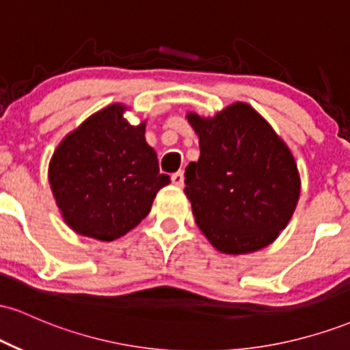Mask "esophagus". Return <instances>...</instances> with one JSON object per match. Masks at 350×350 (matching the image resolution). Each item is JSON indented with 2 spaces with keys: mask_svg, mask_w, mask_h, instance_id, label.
<instances>
[{
  "mask_svg": "<svg viewBox=\"0 0 350 350\" xmlns=\"http://www.w3.org/2000/svg\"><path fill=\"white\" fill-rule=\"evenodd\" d=\"M171 180H172V184H174V186L183 187L184 186V172L183 171L174 172V174L171 176Z\"/></svg>",
  "mask_w": 350,
  "mask_h": 350,
  "instance_id": "34e87169",
  "label": "esophagus"
}]
</instances>
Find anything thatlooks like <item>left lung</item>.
<instances>
[{
	"instance_id": "obj_1",
	"label": "left lung",
	"mask_w": 350,
	"mask_h": 350,
	"mask_svg": "<svg viewBox=\"0 0 350 350\" xmlns=\"http://www.w3.org/2000/svg\"><path fill=\"white\" fill-rule=\"evenodd\" d=\"M199 136L186 192L202 234L219 252L243 255L275 242L290 222L301 180L290 148L255 108L232 103L212 118L187 113Z\"/></svg>"
}]
</instances>
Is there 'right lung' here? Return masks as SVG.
I'll list each match as a JSON object with an SVG mask.
<instances>
[{
  "instance_id": "add662e5",
  "label": "right lung",
  "mask_w": 350,
  "mask_h": 350,
  "mask_svg": "<svg viewBox=\"0 0 350 350\" xmlns=\"http://www.w3.org/2000/svg\"><path fill=\"white\" fill-rule=\"evenodd\" d=\"M113 103L97 111L60 142L49 163V184L72 230L111 242L150 214L158 191L171 183L144 138Z\"/></svg>"
}]
</instances>
